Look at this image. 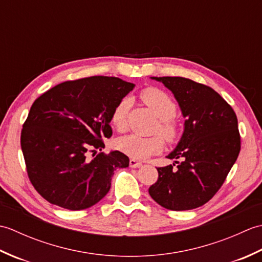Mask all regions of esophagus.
<instances>
[{
  "mask_svg": "<svg viewBox=\"0 0 262 262\" xmlns=\"http://www.w3.org/2000/svg\"><path fill=\"white\" fill-rule=\"evenodd\" d=\"M143 164L141 162H138V161L134 160V159H130L129 160V166L130 168H141Z\"/></svg>",
  "mask_w": 262,
  "mask_h": 262,
  "instance_id": "1",
  "label": "esophagus"
}]
</instances>
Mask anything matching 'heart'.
I'll return each instance as SVG.
<instances>
[{"mask_svg": "<svg viewBox=\"0 0 262 262\" xmlns=\"http://www.w3.org/2000/svg\"><path fill=\"white\" fill-rule=\"evenodd\" d=\"M143 102L153 111L160 121L159 130L166 141H173L177 137V126L172 119L177 115V104L165 92L155 88H147L141 93ZM130 107V100L121 99L111 113V124L122 132L127 127V113ZM120 152L132 159L146 160L162 149L163 143L161 137H143L135 134L120 137L116 143Z\"/></svg>", "mask_w": 262, "mask_h": 262, "instance_id": "heart-1", "label": "heart"}]
</instances>
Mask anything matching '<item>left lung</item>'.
Returning a JSON list of instances; mask_svg holds the SVG:
<instances>
[{"mask_svg": "<svg viewBox=\"0 0 262 262\" xmlns=\"http://www.w3.org/2000/svg\"><path fill=\"white\" fill-rule=\"evenodd\" d=\"M173 93L185 118V129L166 158L177 168H158V181L148 192L170 210L200 207L223 185L241 149L237 118L213 89L180 76L151 77Z\"/></svg>", "mask_w": 262, "mask_h": 262, "instance_id": "obj_1", "label": "left lung"}]
</instances>
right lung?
Returning <instances> with one entry per match:
<instances>
[{"mask_svg": "<svg viewBox=\"0 0 262 262\" xmlns=\"http://www.w3.org/2000/svg\"><path fill=\"white\" fill-rule=\"evenodd\" d=\"M134 88L118 77L91 76L60 83L32 103L21 148L28 177L47 202L70 210L91 207L110 190L115 170L129 165L124 153L101 151L113 135L111 113Z\"/></svg>", "mask_w": 262, "mask_h": 262, "instance_id": "right-lung-1", "label": "right lung"}]
</instances>
